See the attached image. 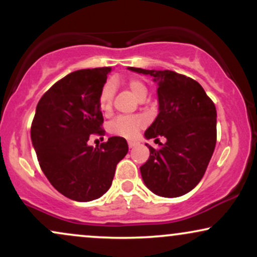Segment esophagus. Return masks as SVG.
Segmentation results:
<instances>
[{
	"label": "esophagus",
	"instance_id": "34e87169",
	"mask_svg": "<svg viewBox=\"0 0 257 257\" xmlns=\"http://www.w3.org/2000/svg\"><path fill=\"white\" fill-rule=\"evenodd\" d=\"M128 146H129V149H133V147L135 146V143H133V141H129Z\"/></svg>",
	"mask_w": 257,
	"mask_h": 257
}]
</instances>
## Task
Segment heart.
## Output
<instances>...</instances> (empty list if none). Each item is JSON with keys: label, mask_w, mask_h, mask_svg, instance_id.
I'll list each match as a JSON object with an SVG mask.
<instances>
[{"label": "heart", "mask_w": 257, "mask_h": 257, "mask_svg": "<svg viewBox=\"0 0 257 257\" xmlns=\"http://www.w3.org/2000/svg\"><path fill=\"white\" fill-rule=\"evenodd\" d=\"M128 88L139 100H144L146 96L147 89L143 82L138 79H129ZM114 95L113 82L108 81L104 84L99 95V107L105 113H108L112 108V101ZM145 125V120L139 116H122L111 122L110 132L114 135L123 138H134L141 128Z\"/></svg>", "instance_id": "1"}]
</instances>
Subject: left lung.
Wrapping results in <instances>:
<instances>
[{
	"label": "left lung",
	"instance_id": "left-lung-1",
	"mask_svg": "<svg viewBox=\"0 0 257 257\" xmlns=\"http://www.w3.org/2000/svg\"><path fill=\"white\" fill-rule=\"evenodd\" d=\"M128 69L157 82L159 113L145 138L167 139L159 150L146 144L150 157L140 167L144 182L161 197L184 196L202 180L216 145L214 102L198 82L185 75L170 70Z\"/></svg>",
	"mask_w": 257,
	"mask_h": 257
}]
</instances>
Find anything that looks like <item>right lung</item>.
<instances>
[{
	"mask_svg": "<svg viewBox=\"0 0 257 257\" xmlns=\"http://www.w3.org/2000/svg\"><path fill=\"white\" fill-rule=\"evenodd\" d=\"M111 67L69 73L38 101L31 141L40 167L53 187L77 202L98 199L111 187L117 163L128 153L124 138L111 137L100 147L91 134L104 135L99 95Z\"/></svg>",
	"mask_w": 257,
	"mask_h": 257,
	"instance_id": "add662e5",
	"label": "right lung"
}]
</instances>
